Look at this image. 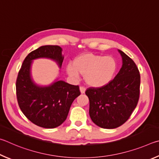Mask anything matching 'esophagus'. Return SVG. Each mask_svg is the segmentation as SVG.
Masks as SVG:
<instances>
[{"instance_id": "obj_1", "label": "esophagus", "mask_w": 159, "mask_h": 159, "mask_svg": "<svg viewBox=\"0 0 159 159\" xmlns=\"http://www.w3.org/2000/svg\"><path fill=\"white\" fill-rule=\"evenodd\" d=\"M80 92L81 93H85V91H86V88L84 87H80Z\"/></svg>"}]
</instances>
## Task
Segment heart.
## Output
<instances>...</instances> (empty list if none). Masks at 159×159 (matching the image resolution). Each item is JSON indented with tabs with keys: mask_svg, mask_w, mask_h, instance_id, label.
Returning <instances> with one entry per match:
<instances>
[{
	"mask_svg": "<svg viewBox=\"0 0 159 159\" xmlns=\"http://www.w3.org/2000/svg\"><path fill=\"white\" fill-rule=\"evenodd\" d=\"M118 68V61L112 56L86 53L75 57L72 64L68 63L66 72L74 80L79 79V73L84 75L88 85L99 88L112 81Z\"/></svg>",
	"mask_w": 159,
	"mask_h": 159,
	"instance_id": "heart-1",
	"label": "heart"
}]
</instances>
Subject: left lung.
Instances as JSON below:
<instances>
[{"instance_id":"1","label":"left lung","mask_w":159,"mask_h":159,"mask_svg":"<svg viewBox=\"0 0 159 159\" xmlns=\"http://www.w3.org/2000/svg\"><path fill=\"white\" fill-rule=\"evenodd\" d=\"M121 68L110 84L90 87L86 91L89 99V115L94 124L103 129H115L130 118L140 97V75L137 66L121 50Z\"/></svg>"}]
</instances>
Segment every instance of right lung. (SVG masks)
<instances>
[{"label":"right lung","instance_id":"right-lung-1","mask_svg":"<svg viewBox=\"0 0 159 159\" xmlns=\"http://www.w3.org/2000/svg\"><path fill=\"white\" fill-rule=\"evenodd\" d=\"M61 51L58 45H45L29 53L16 78V98L21 112L32 123L45 129L62 124L72 102L81 93L79 86L62 80L47 87H40L33 82L30 75L32 61L38 58H51L61 68L64 58Z\"/></svg>","mask_w":159,"mask_h":159}]
</instances>
